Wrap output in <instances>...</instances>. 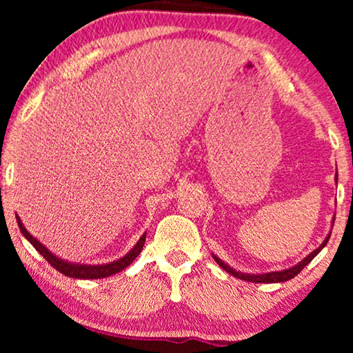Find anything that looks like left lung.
<instances>
[{"label": "left lung", "mask_w": 353, "mask_h": 353, "mask_svg": "<svg viewBox=\"0 0 353 353\" xmlns=\"http://www.w3.org/2000/svg\"><path fill=\"white\" fill-rule=\"evenodd\" d=\"M336 181H337V175H336ZM330 236H331V234H327V238H326L325 241H323V244L320 245V248L313 250L312 254H308L307 257L302 260V262H299V263L296 265V267H291V268H288V270H283V272H272V273H265V274L239 273V272H236V270H233L231 267H228V265H226V263L221 262V260H220L219 257H215V255H214V259H215V262L219 263L220 267L225 270V272H228L230 274H233L234 278L244 279V281H250V283H283V281H289V279H292L294 276H297V274L301 273L302 270L305 268L307 265L310 263L312 260L316 257L318 254H320V250H321L323 248H325V245L327 244V241H330Z\"/></svg>", "instance_id": "obj_1"}]
</instances>
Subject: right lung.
<instances>
[{
  "label": "right lung",
  "instance_id": "right-lung-1",
  "mask_svg": "<svg viewBox=\"0 0 353 353\" xmlns=\"http://www.w3.org/2000/svg\"><path fill=\"white\" fill-rule=\"evenodd\" d=\"M17 219V223H19V228H21L22 234L26 236V238L30 241V244L35 248L38 252H40L43 257L48 260V263L51 265L52 268H56L57 272H61L62 274H65V276H70V278H77V279H99V278H108V276H112V274L122 272L128 267L130 263L133 262L134 259L138 257L139 252L143 250V245H144V241H146V234H143L139 241L137 243V245L130 250V252L122 257L120 260H115L112 263H105V265H77V263H69L65 262V260H61L59 257H56V255H52L50 250H48L45 245H43L40 241L33 238V236L28 233V231L23 228L22 221L19 216Z\"/></svg>",
  "mask_w": 353,
  "mask_h": 353
}]
</instances>
